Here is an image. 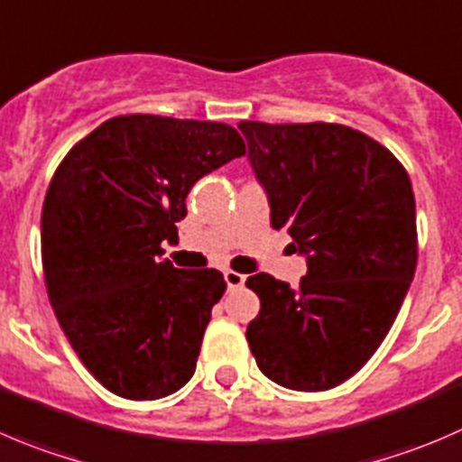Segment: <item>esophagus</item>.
<instances>
[{
	"mask_svg": "<svg viewBox=\"0 0 462 462\" xmlns=\"http://www.w3.org/2000/svg\"><path fill=\"white\" fill-rule=\"evenodd\" d=\"M225 281H226V287H229V290H237V287L245 285L246 276L245 273H237V272H233V269H229V272H225Z\"/></svg>",
	"mask_w": 462,
	"mask_h": 462,
	"instance_id": "34e87169",
	"label": "esophagus"
}]
</instances>
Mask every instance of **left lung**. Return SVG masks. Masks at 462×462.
Returning <instances> with one entry per match:
<instances>
[{
  "mask_svg": "<svg viewBox=\"0 0 462 462\" xmlns=\"http://www.w3.org/2000/svg\"><path fill=\"white\" fill-rule=\"evenodd\" d=\"M272 226L308 255L299 287L246 278L260 312L246 341L260 371L294 391H328L373 357L402 308L418 229L409 172L364 132L339 123L240 121Z\"/></svg>",
  "mask_w": 462,
  "mask_h": 462,
  "instance_id": "1",
  "label": "left lung"
}]
</instances>
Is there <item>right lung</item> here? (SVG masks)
<instances>
[{"instance_id":"right-lung-1","label":"right lung","mask_w":462,"mask_h":462,"mask_svg":"<svg viewBox=\"0 0 462 462\" xmlns=\"http://www.w3.org/2000/svg\"><path fill=\"white\" fill-rule=\"evenodd\" d=\"M246 152L226 123L125 114L67 152L42 207V269L58 323L87 371L114 395L159 400L193 377L217 269H175L186 195Z\"/></svg>"}]
</instances>
